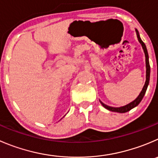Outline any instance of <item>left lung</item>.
Returning <instances> with one entry per match:
<instances>
[{
    "instance_id": "left-lung-1",
    "label": "left lung",
    "mask_w": 158,
    "mask_h": 158,
    "mask_svg": "<svg viewBox=\"0 0 158 158\" xmlns=\"http://www.w3.org/2000/svg\"><path fill=\"white\" fill-rule=\"evenodd\" d=\"M136 31H137V38H138V41L140 42V43L141 44L142 47H143V52H144V54H145V57H146V69H147V70H146V82H145L144 85H143V89H142V91L140 92V95L137 96V99H136L135 100L133 101V102H131V103L124 106H121V107L109 106L106 105V104H104L103 102H102L100 101L101 104H102V105L106 109L110 110V111L117 112V113H126V112L130 111L131 109H133V108H134L135 106H137L140 103V101L142 100V99H143V96H144L145 93H146V91H147V89H148V84H149L150 73H151V67H150V64H149V56H148V50H147L145 44L143 43V41L141 40V38H140V35H139V33H138V31H137V30H136Z\"/></svg>"
}]
</instances>
